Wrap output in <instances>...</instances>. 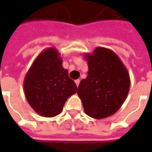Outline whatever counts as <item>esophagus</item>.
Masks as SVG:
<instances>
[{"instance_id":"obj_1","label":"esophagus","mask_w":152,"mask_h":152,"mask_svg":"<svg viewBox=\"0 0 152 152\" xmlns=\"http://www.w3.org/2000/svg\"><path fill=\"white\" fill-rule=\"evenodd\" d=\"M80 80H75V83H76V84L77 87H78L79 84H80Z\"/></svg>"}]
</instances>
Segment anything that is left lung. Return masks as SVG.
Here are the masks:
<instances>
[{"label":"left lung","instance_id":"left-lung-1","mask_svg":"<svg viewBox=\"0 0 152 152\" xmlns=\"http://www.w3.org/2000/svg\"><path fill=\"white\" fill-rule=\"evenodd\" d=\"M86 58L89 70L87 78L81 80L77 94L88 116L107 118L119 110L127 97L129 76L119 57L108 49L96 48Z\"/></svg>","mask_w":152,"mask_h":152}]
</instances>
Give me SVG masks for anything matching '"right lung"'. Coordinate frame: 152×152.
<instances>
[{
    "label": "right lung",
    "mask_w": 152,
    "mask_h": 152,
    "mask_svg": "<svg viewBox=\"0 0 152 152\" xmlns=\"http://www.w3.org/2000/svg\"><path fill=\"white\" fill-rule=\"evenodd\" d=\"M25 95L34 111L44 117L59 114L68 98L77 87L62 67V60L55 49L40 53L25 77Z\"/></svg>",
    "instance_id": "obj_1"
}]
</instances>
